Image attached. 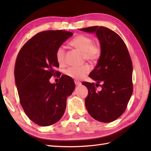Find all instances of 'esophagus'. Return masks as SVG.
I'll return each instance as SVG.
<instances>
[{
	"label": "esophagus",
	"instance_id": "esophagus-1",
	"mask_svg": "<svg viewBox=\"0 0 151 151\" xmlns=\"http://www.w3.org/2000/svg\"><path fill=\"white\" fill-rule=\"evenodd\" d=\"M74 83H75V84L76 86H80V85H81V82L78 81H75Z\"/></svg>",
	"mask_w": 151,
	"mask_h": 151
}]
</instances>
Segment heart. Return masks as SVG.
<instances>
[{
  "label": "heart",
  "mask_w": 151,
  "mask_h": 151,
  "mask_svg": "<svg viewBox=\"0 0 151 151\" xmlns=\"http://www.w3.org/2000/svg\"><path fill=\"white\" fill-rule=\"evenodd\" d=\"M70 45L83 52L84 59L89 62L98 60L101 55V46L98 43H94V40L91 36L86 35H79L72 39ZM65 47L64 45H60L56 50L55 56L57 61L62 64L65 62ZM91 70V67L88 65H84L79 67H70L64 70V74L67 76L74 79H81Z\"/></svg>",
  "instance_id": "1"
}]
</instances>
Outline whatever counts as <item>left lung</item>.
Instances as JSON below:
<instances>
[{
  "label": "left lung",
  "mask_w": 151,
  "mask_h": 151,
  "mask_svg": "<svg viewBox=\"0 0 151 151\" xmlns=\"http://www.w3.org/2000/svg\"><path fill=\"white\" fill-rule=\"evenodd\" d=\"M80 30L96 33L102 49L96 66L89 75L97 84L83 83L88 89L86 108L95 120L111 122L124 113L133 92L130 54L120 36L106 27L96 26ZM96 86H101L102 90L97 91Z\"/></svg>",
  "instance_id": "1"
}]
</instances>
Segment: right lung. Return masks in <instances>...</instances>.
I'll return each instance as SVG.
<instances>
[{
	"mask_svg": "<svg viewBox=\"0 0 151 151\" xmlns=\"http://www.w3.org/2000/svg\"><path fill=\"white\" fill-rule=\"evenodd\" d=\"M72 35L71 32L62 30L40 32L17 55L14 77L20 103L26 115L40 126L51 125L60 120L67 98L74 90V81L65 75L58 83L49 81L59 72L55 70L59 67L56 50Z\"/></svg>",
	"mask_w": 151,
	"mask_h": 151,
	"instance_id": "right-lung-1",
	"label": "right lung"
}]
</instances>
